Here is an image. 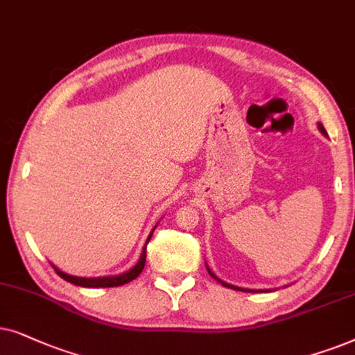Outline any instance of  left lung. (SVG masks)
I'll list each match as a JSON object with an SVG mask.
<instances>
[{
	"instance_id": "obj_1",
	"label": "left lung",
	"mask_w": 355,
	"mask_h": 355,
	"mask_svg": "<svg viewBox=\"0 0 355 355\" xmlns=\"http://www.w3.org/2000/svg\"><path fill=\"white\" fill-rule=\"evenodd\" d=\"M318 130H320V131H321V133H323L324 136H328V133H326V130H324V126H323V125H321V123H318ZM207 272H209V274H211V276H212V277H214V279H216L217 282H220V284H222V286H224V287H229V289H235V291H242V292H254V291H252V289H242V287H237V286H232V284H227V282H224V281H222V279H219V277H217V276H216V274H214V272H212L209 268H207Z\"/></svg>"
}]
</instances>
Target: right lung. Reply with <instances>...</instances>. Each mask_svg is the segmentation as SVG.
<instances>
[{
    "mask_svg": "<svg viewBox=\"0 0 355 355\" xmlns=\"http://www.w3.org/2000/svg\"><path fill=\"white\" fill-rule=\"evenodd\" d=\"M155 230V227L153 229V232ZM153 232L149 234L148 240H146V245L149 243L150 237H153ZM146 245L143 248V253H141V258L139 261L135 264L133 268L130 269V271L123 272V274H118V276H105V277H78V276H71V274H66L61 271V269H58L55 266V264H51L53 266V269L56 271V274H58L60 277H63L64 281L71 282V284L74 286H81V287H118V286H123V284H128V282H131L133 279H136V277L139 276L141 272H143L144 269V264H146Z\"/></svg>",
    "mask_w": 355,
    "mask_h": 355,
    "instance_id": "1",
    "label": "right lung"
}]
</instances>
